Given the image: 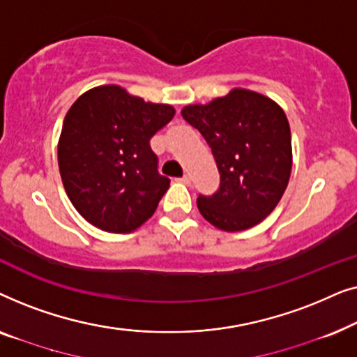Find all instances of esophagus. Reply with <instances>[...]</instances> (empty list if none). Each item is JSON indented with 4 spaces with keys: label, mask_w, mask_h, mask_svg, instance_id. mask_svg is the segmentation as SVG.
I'll return each instance as SVG.
<instances>
[{
    "label": "esophagus",
    "mask_w": 357,
    "mask_h": 357,
    "mask_svg": "<svg viewBox=\"0 0 357 357\" xmlns=\"http://www.w3.org/2000/svg\"><path fill=\"white\" fill-rule=\"evenodd\" d=\"M180 183H185V185H190V182H192V178H190V175H183V177L178 178Z\"/></svg>",
    "instance_id": "1"
}]
</instances>
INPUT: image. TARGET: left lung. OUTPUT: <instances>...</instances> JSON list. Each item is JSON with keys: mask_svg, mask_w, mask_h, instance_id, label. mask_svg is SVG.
Listing matches in <instances>:
<instances>
[{"mask_svg": "<svg viewBox=\"0 0 357 357\" xmlns=\"http://www.w3.org/2000/svg\"><path fill=\"white\" fill-rule=\"evenodd\" d=\"M182 116L195 126L216 159L221 185L197 199L202 216L226 232L257 226L278 206L292 169L291 128L270 97L236 87L208 104H192Z\"/></svg>", "mask_w": 357, "mask_h": 357, "instance_id": "obj_1", "label": "left lung"}]
</instances>
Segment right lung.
Instances as JSON below:
<instances>
[{"label": "right lung", "instance_id": "obj_1", "mask_svg": "<svg viewBox=\"0 0 357 357\" xmlns=\"http://www.w3.org/2000/svg\"><path fill=\"white\" fill-rule=\"evenodd\" d=\"M174 115L172 105L144 102L115 84L77 97L63 121L58 167L68 198L87 222L128 234L153 216L170 180L158 172L149 139Z\"/></svg>", "mask_w": 357, "mask_h": 357}]
</instances>
